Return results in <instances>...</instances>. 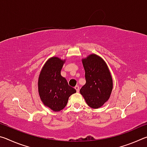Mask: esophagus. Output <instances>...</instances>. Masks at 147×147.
<instances>
[{"label":"esophagus","mask_w":147,"mask_h":147,"mask_svg":"<svg viewBox=\"0 0 147 147\" xmlns=\"http://www.w3.org/2000/svg\"><path fill=\"white\" fill-rule=\"evenodd\" d=\"M74 89H75L76 90V91L78 93V92H79V86H76L75 87H74Z\"/></svg>","instance_id":"obj_1"}]
</instances>
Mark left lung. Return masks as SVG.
Instances as JSON below:
<instances>
[{
    "instance_id": "left-lung-1",
    "label": "left lung",
    "mask_w": 147,
    "mask_h": 147,
    "mask_svg": "<svg viewBox=\"0 0 147 147\" xmlns=\"http://www.w3.org/2000/svg\"><path fill=\"white\" fill-rule=\"evenodd\" d=\"M82 63L86 83L80 93L89 107L99 108L108 101L112 91L110 72L104 59L94 54L82 59Z\"/></svg>"
}]
</instances>
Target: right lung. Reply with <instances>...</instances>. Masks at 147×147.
Masks as SVG:
<instances>
[{
	"mask_svg": "<svg viewBox=\"0 0 147 147\" xmlns=\"http://www.w3.org/2000/svg\"><path fill=\"white\" fill-rule=\"evenodd\" d=\"M65 61L58 57L49 59L39 76L38 91L41 100L45 106L54 111L63 109L67 105L69 96L76 92L61 75Z\"/></svg>",
	"mask_w": 147,
	"mask_h": 147,
	"instance_id": "obj_1",
	"label": "right lung"
}]
</instances>
